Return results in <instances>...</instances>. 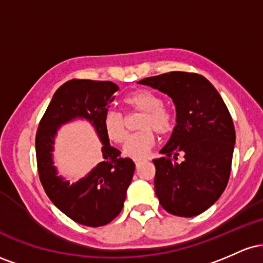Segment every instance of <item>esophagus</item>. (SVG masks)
Segmentation results:
<instances>
[{
    "label": "esophagus",
    "instance_id": "esophagus-1",
    "mask_svg": "<svg viewBox=\"0 0 263 263\" xmlns=\"http://www.w3.org/2000/svg\"><path fill=\"white\" fill-rule=\"evenodd\" d=\"M134 161H135V164H136V167H140V165L142 164V163H143V162H146V159H143V158H135Z\"/></svg>",
    "mask_w": 263,
    "mask_h": 263
}]
</instances>
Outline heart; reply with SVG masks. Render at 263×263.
Returning a JSON list of instances; mask_svg holds the SVG:
<instances>
[{
    "instance_id": "b5f03b06",
    "label": "heart",
    "mask_w": 263,
    "mask_h": 263,
    "mask_svg": "<svg viewBox=\"0 0 263 263\" xmlns=\"http://www.w3.org/2000/svg\"><path fill=\"white\" fill-rule=\"evenodd\" d=\"M123 105L132 111L143 112L138 128L141 131L131 135L123 146L125 156L131 158H143L149 153L156 143V134L167 135L173 129V115L163 106V100L156 92L141 89L128 93L123 99ZM104 129L108 140L122 143L127 137L126 120L117 111H108L104 117Z\"/></svg>"
}]
</instances>
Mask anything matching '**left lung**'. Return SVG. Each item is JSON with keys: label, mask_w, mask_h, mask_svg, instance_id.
I'll return each instance as SVG.
<instances>
[{"label": "left lung", "mask_w": 263, "mask_h": 263, "mask_svg": "<svg viewBox=\"0 0 263 263\" xmlns=\"http://www.w3.org/2000/svg\"><path fill=\"white\" fill-rule=\"evenodd\" d=\"M167 93L177 110V125L161 149L155 190L168 213L192 218L215 203L230 178L236 136L224 100L203 75L171 71L138 81ZM179 153L184 161H174Z\"/></svg>", "instance_id": "8db88e82"}]
</instances>
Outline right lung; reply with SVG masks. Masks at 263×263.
<instances>
[{"instance_id": "1", "label": "right lung", "mask_w": 263, "mask_h": 263, "mask_svg": "<svg viewBox=\"0 0 263 263\" xmlns=\"http://www.w3.org/2000/svg\"><path fill=\"white\" fill-rule=\"evenodd\" d=\"M117 90L112 81H66L53 95L35 135L38 174L48 198L66 216L90 228L106 225L119 215L135 172L134 161L122 158L121 152L110 146L104 129V117ZM75 118H85L96 127L103 142L104 161L79 182L70 184L56 174L51 152L58 128Z\"/></svg>"}]
</instances>
